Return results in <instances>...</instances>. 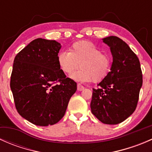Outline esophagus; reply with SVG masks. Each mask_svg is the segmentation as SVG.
I'll return each instance as SVG.
<instances>
[{
    "mask_svg": "<svg viewBox=\"0 0 152 152\" xmlns=\"http://www.w3.org/2000/svg\"><path fill=\"white\" fill-rule=\"evenodd\" d=\"M84 89H85V87H83L82 85H80V84H78L77 85V90H79V91H82V90H83Z\"/></svg>",
    "mask_w": 152,
    "mask_h": 152,
    "instance_id": "1",
    "label": "esophagus"
}]
</instances>
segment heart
<instances>
[{
    "label": "heart",
    "mask_w": 152,
    "mask_h": 152,
    "mask_svg": "<svg viewBox=\"0 0 152 152\" xmlns=\"http://www.w3.org/2000/svg\"><path fill=\"white\" fill-rule=\"evenodd\" d=\"M57 61L61 70L79 82H88L93 80L99 82L104 79L111 68L110 55L102 53L101 49L89 41H79L73 43L69 51L59 52Z\"/></svg>",
    "instance_id": "heart-1"
}]
</instances>
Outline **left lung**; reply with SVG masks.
<instances>
[{
	"label": "left lung",
	"mask_w": 152,
	"mask_h": 152,
	"mask_svg": "<svg viewBox=\"0 0 152 152\" xmlns=\"http://www.w3.org/2000/svg\"><path fill=\"white\" fill-rule=\"evenodd\" d=\"M110 48L113 63L108 75L93 89L90 108L101 122L120 124L129 117L137 107L142 85L140 61L129 46L119 37L102 39Z\"/></svg>",
	"instance_id": "obj_1"
}]
</instances>
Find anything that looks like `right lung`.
<instances>
[{
    "label": "right lung",
    "mask_w": 152,
    "mask_h": 152,
    "mask_svg": "<svg viewBox=\"0 0 152 152\" xmlns=\"http://www.w3.org/2000/svg\"><path fill=\"white\" fill-rule=\"evenodd\" d=\"M60 43L37 38L16 55L10 87L18 113L31 124L53 125L65 115L77 85L59 66Z\"/></svg>",
    "instance_id": "obj_1"
}]
</instances>
